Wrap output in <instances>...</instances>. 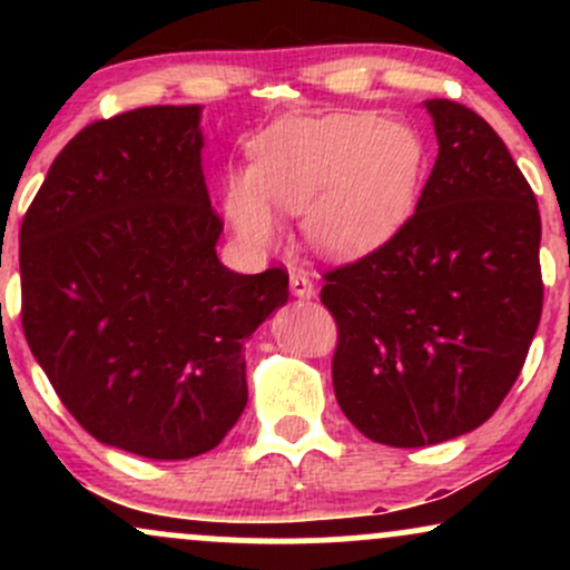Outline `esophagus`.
<instances>
[{
	"instance_id": "esophagus-1",
	"label": "esophagus",
	"mask_w": 570,
	"mask_h": 570,
	"mask_svg": "<svg viewBox=\"0 0 570 570\" xmlns=\"http://www.w3.org/2000/svg\"><path fill=\"white\" fill-rule=\"evenodd\" d=\"M292 294L299 299H311L316 294V284H313V276L307 271H294L289 278Z\"/></svg>"
}]
</instances>
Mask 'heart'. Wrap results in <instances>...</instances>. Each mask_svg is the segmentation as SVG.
<instances>
[{"mask_svg":"<svg viewBox=\"0 0 570 570\" xmlns=\"http://www.w3.org/2000/svg\"><path fill=\"white\" fill-rule=\"evenodd\" d=\"M423 147L375 115L292 117L252 144V168L225 181L227 219L248 244L278 235L273 208L305 212L311 240L340 259L375 252L410 217Z\"/></svg>","mask_w":570,"mask_h":570,"instance_id":"1","label":"heart"}]
</instances>
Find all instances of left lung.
<instances>
[{
  "mask_svg": "<svg viewBox=\"0 0 570 570\" xmlns=\"http://www.w3.org/2000/svg\"><path fill=\"white\" fill-rule=\"evenodd\" d=\"M434 168L415 214L324 273L332 383L345 417L391 448L469 434L509 394L544 305L541 217L501 136L474 109L426 101Z\"/></svg>",
  "mask_w": 570,
  "mask_h": 570,
  "instance_id": "left-lung-1",
  "label": "left lung"
}]
</instances>
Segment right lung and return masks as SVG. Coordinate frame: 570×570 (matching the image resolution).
<instances>
[{
	"mask_svg": "<svg viewBox=\"0 0 570 570\" xmlns=\"http://www.w3.org/2000/svg\"><path fill=\"white\" fill-rule=\"evenodd\" d=\"M200 107L85 126L21 225V324L58 399L98 442L153 461L208 453L246 407L244 340L289 297L284 267L217 257Z\"/></svg>",
	"mask_w": 570,
	"mask_h": 570,
	"instance_id": "add662e5",
	"label": "right lung"
}]
</instances>
